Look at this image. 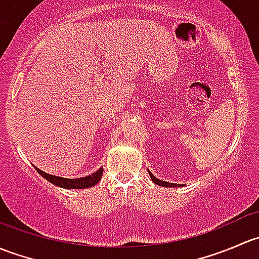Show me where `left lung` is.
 <instances>
[{
    "mask_svg": "<svg viewBox=\"0 0 259 259\" xmlns=\"http://www.w3.org/2000/svg\"><path fill=\"white\" fill-rule=\"evenodd\" d=\"M149 174H150V178H151V180H153V182L155 183V184L161 185V187H180L179 184L177 185V184H174V183H168V182H164V180H160V179L155 178V177H154L153 174L150 173V171H149Z\"/></svg>",
    "mask_w": 259,
    "mask_h": 259,
    "instance_id": "left-lung-1",
    "label": "left lung"
}]
</instances>
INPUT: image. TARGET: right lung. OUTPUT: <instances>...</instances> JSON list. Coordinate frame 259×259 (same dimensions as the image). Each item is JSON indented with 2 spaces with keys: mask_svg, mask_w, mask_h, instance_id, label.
Returning a JSON list of instances; mask_svg holds the SVG:
<instances>
[{
  "mask_svg": "<svg viewBox=\"0 0 259 259\" xmlns=\"http://www.w3.org/2000/svg\"><path fill=\"white\" fill-rule=\"evenodd\" d=\"M38 174L44 177L45 179H48L50 183L57 185V187L66 188V189H83V188H90L94 187L95 184H98L100 182L101 177H103L104 169L100 168L98 171H95L94 174L88 177H83V178H77V179H66L62 178V177H56L51 176V174L45 173V171L40 170L38 168H36Z\"/></svg>",
  "mask_w": 259,
  "mask_h": 259,
  "instance_id": "add662e5",
  "label": "right lung"
}]
</instances>
